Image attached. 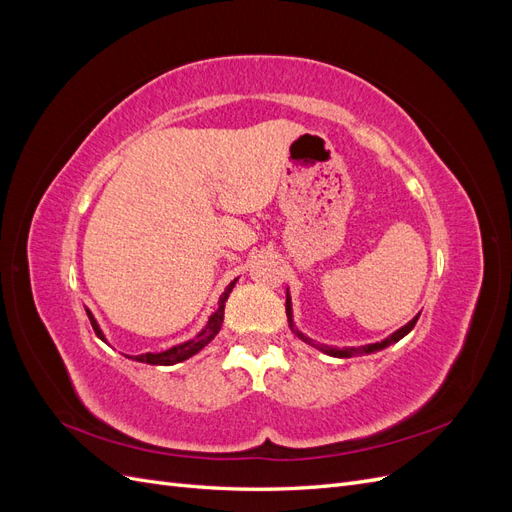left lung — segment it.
Wrapping results in <instances>:
<instances>
[{"mask_svg":"<svg viewBox=\"0 0 512 512\" xmlns=\"http://www.w3.org/2000/svg\"><path fill=\"white\" fill-rule=\"evenodd\" d=\"M286 316H288V324H290V329H292V333L297 335L299 339H303L305 344H309V346H314V348H318L320 352H324V354H329V356H337V359H350V356H361V354H371V352H378V350H384L386 346H391V344H395V342H399L401 337H406L412 329H414V324H416V320H418V316L421 314H416L408 324H404V327L401 329H397L393 335H389L386 339H382V342H376V344H367V346H359V348H333V346H327V344H316L314 339H309L305 333H301L297 327H294V320H292V301H290V294H288V290H286Z\"/></svg>","mask_w":512,"mask_h":512,"instance_id":"obj_1","label":"left lung"}]
</instances>
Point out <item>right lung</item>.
I'll return each instance as SVG.
<instances>
[{"instance_id":"right-lung-1","label":"right lung","mask_w":512,"mask_h":512,"mask_svg":"<svg viewBox=\"0 0 512 512\" xmlns=\"http://www.w3.org/2000/svg\"><path fill=\"white\" fill-rule=\"evenodd\" d=\"M235 284H237V280H232V282L226 286V290L222 292V297H220V301H218V309H215V312L209 316V320H207V324H205V329L200 331V333H196L192 339H188V342L177 344V346L168 348V350H164V352H145V354L128 356V359L138 361V363H149V365H175V363H181V361H185V359H190V356H194L196 352L203 350V348L211 342V339L220 333V329H222L224 307H226V301H228V294L232 292V288H235ZM85 312H87V318H89V322H91V327H94L96 335L102 339V342H106V337H104V333H102V329H100L98 320L94 318V314H91L87 307H85ZM106 344H108V342H106Z\"/></svg>"}]
</instances>
